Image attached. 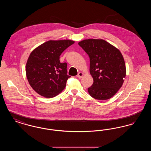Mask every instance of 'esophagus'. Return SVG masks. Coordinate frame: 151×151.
<instances>
[{
	"label": "esophagus",
	"instance_id": "34e87169",
	"mask_svg": "<svg viewBox=\"0 0 151 151\" xmlns=\"http://www.w3.org/2000/svg\"><path fill=\"white\" fill-rule=\"evenodd\" d=\"M83 75H84V73L83 72H79L77 76L79 78V79H81L83 76Z\"/></svg>",
	"mask_w": 151,
	"mask_h": 151
}]
</instances>
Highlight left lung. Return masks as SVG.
I'll list each match as a JSON object with an SVG mask.
<instances>
[{"label":"left lung","instance_id":"1","mask_svg":"<svg viewBox=\"0 0 151 151\" xmlns=\"http://www.w3.org/2000/svg\"><path fill=\"white\" fill-rule=\"evenodd\" d=\"M78 44L90 58L89 71L93 79L88 93L99 100L111 98L122 86L126 75L119 50L102 39H87Z\"/></svg>","mask_w":151,"mask_h":151}]
</instances>
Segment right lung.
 <instances>
[{"label":"right lung","mask_w":151,"mask_h":151,"mask_svg":"<svg viewBox=\"0 0 151 151\" xmlns=\"http://www.w3.org/2000/svg\"><path fill=\"white\" fill-rule=\"evenodd\" d=\"M74 42L70 40H50L31 52L26 64V75L37 93L52 98L65 89L70 76L67 74V63H60L59 56Z\"/></svg>","instance_id":"add662e5"}]
</instances>
